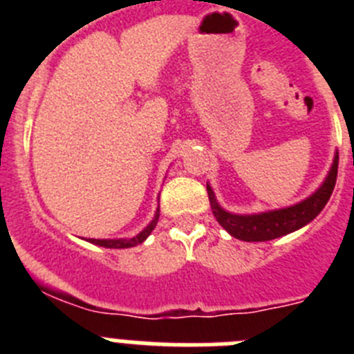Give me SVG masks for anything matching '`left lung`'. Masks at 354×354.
Returning <instances> with one entry per match:
<instances>
[{
  "mask_svg": "<svg viewBox=\"0 0 354 354\" xmlns=\"http://www.w3.org/2000/svg\"><path fill=\"white\" fill-rule=\"evenodd\" d=\"M337 170H339V152H335V158L331 162L326 179L308 198L301 200L298 204L289 205V207L257 212V214H236V212L225 211L218 204L212 187L207 184V195L209 202H211L212 214L218 220V223L236 239L259 243V241H271L277 239V237L287 236V234L305 227L306 223H310L315 216L323 211L331 193H333V187H335Z\"/></svg>",
  "mask_w": 354,
  "mask_h": 354,
  "instance_id": "obj_1",
  "label": "left lung"
}]
</instances>
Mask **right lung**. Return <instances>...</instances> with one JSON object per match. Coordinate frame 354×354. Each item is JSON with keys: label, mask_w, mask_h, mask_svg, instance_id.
I'll list each match as a JSON object with an SVG mask.
<instances>
[{"label": "right lung", "mask_w": 354, "mask_h": 354, "mask_svg": "<svg viewBox=\"0 0 354 354\" xmlns=\"http://www.w3.org/2000/svg\"><path fill=\"white\" fill-rule=\"evenodd\" d=\"M158 220H159V209H156L154 220L150 221V223L143 228L142 232L136 234V236L127 237V239H86V241L92 243V245L104 246V248H133V246L142 245L143 241L150 236V232H152L156 225H158Z\"/></svg>", "instance_id": "1"}]
</instances>
